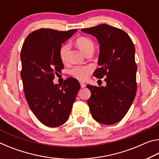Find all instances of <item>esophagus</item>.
Segmentation results:
<instances>
[{"label":"esophagus","mask_w":159,"mask_h":159,"mask_svg":"<svg viewBox=\"0 0 159 159\" xmlns=\"http://www.w3.org/2000/svg\"><path fill=\"white\" fill-rule=\"evenodd\" d=\"M80 87L81 88H85V83H84L83 82H80Z\"/></svg>","instance_id":"34e87169"}]
</instances>
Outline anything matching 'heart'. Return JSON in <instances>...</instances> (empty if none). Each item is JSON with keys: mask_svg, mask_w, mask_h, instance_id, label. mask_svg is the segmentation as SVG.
<instances>
[{"mask_svg": "<svg viewBox=\"0 0 159 159\" xmlns=\"http://www.w3.org/2000/svg\"><path fill=\"white\" fill-rule=\"evenodd\" d=\"M76 44L77 47L84 54L90 50L94 51L95 49V44L93 41L88 37L82 36L78 38L76 41ZM69 48L70 45L68 43L63 45L60 48V57L62 61H66ZM91 71H92V68L89 66H76L70 71V74L76 79L83 80L87 79Z\"/></svg>", "mask_w": 159, "mask_h": 159, "instance_id": "b5f03b06", "label": "heart"}]
</instances>
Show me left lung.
<instances>
[{"mask_svg": "<svg viewBox=\"0 0 159 159\" xmlns=\"http://www.w3.org/2000/svg\"><path fill=\"white\" fill-rule=\"evenodd\" d=\"M81 31L95 36L100 45L99 68L93 76L98 79L106 76L104 87L87 85L91 92L88 100L91 115L102 124H114L125 116L135 98L138 67L134 44L124 31L108 25Z\"/></svg>", "mask_w": 159, "mask_h": 159, "instance_id": "obj_1", "label": "left lung"}]
</instances>
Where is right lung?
Here are the masks:
<instances>
[{
    "mask_svg": "<svg viewBox=\"0 0 159 159\" xmlns=\"http://www.w3.org/2000/svg\"><path fill=\"white\" fill-rule=\"evenodd\" d=\"M77 31L40 29L26 37L21 50V78L29 107L43 124L55 128L64 124L80 88L74 78L62 85L54 84L55 75L64 64L60 57L61 43Z\"/></svg>",
    "mask_w": 159,
    "mask_h": 159,
    "instance_id": "right-lung-1",
    "label": "right lung"
}]
</instances>
